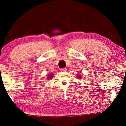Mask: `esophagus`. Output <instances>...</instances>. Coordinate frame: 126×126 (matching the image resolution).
<instances>
[{"instance_id":"esophagus-1","label":"esophagus","mask_w":126,"mask_h":126,"mask_svg":"<svg viewBox=\"0 0 126 126\" xmlns=\"http://www.w3.org/2000/svg\"><path fill=\"white\" fill-rule=\"evenodd\" d=\"M61 71H65L66 70V68H62L61 69Z\"/></svg>"}]
</instances>
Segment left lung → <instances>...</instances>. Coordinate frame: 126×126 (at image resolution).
Wrapping results in <instances>:
<instances>
[{
	"instance_id": "left-lung-1",
	"label": "left lung",
	"mask_w": 126,
	"mask_h": 126,
	"mask_svg": "<svg viewBox=\"0 0 126 126\" xmlns=\"http://www.w3.org/2000/svg\"><path fill=\"white\" fill-rule=\"evenodd\" d=\"M77 77H78L79 79H81V76L80 75H79L78 76H77Z\"/></svg>"
}]
</instances>
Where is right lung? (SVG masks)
<instances>
[{
    "mask_svg": "<svg viewBox=\"0 0 126 126\" xmlns=\"http://www.w3.org/2000/svg\"><path fill=\"white\" fill-rule=\"evenodd\" d=\"M53 75H54V74H50L49 75H48L47 77V80H49V79H51V78H52Z\"/></svg>",
    "mask_w": 126,
    "mask_h": 126,
    "instance_id": "add662e5",
    "label": "right lung"
}]
</instances>
